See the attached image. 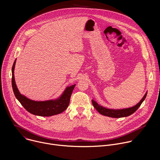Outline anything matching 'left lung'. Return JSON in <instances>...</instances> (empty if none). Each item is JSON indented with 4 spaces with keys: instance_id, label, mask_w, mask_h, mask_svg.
Returning a JSON list of instances; mask_svg holds the SVG:
<instances>
[{
    "instance_id": "1",
    "label": "left lung",
    "mask_w": 160,
    "mask_h": 160,
    "mask_svg": "<svg viewBox=\"0 0 160 160\" xmlns=\"http://www.w3.org/2000/svg\"><path fill=\"white\" fill-rule=\"evenodd\" d=\"M148 92H146L142 99L136 105L127 108H123V109H111V108H105L100 104H99L94 99V98L92 99V102L94 106V107L96 108V109L101 115L104 116H106L108 117L111 118H122V117H126L128 116L131 115L135 111L138 109L141 104L143 102L144 99L146 98Z\"/></svg>"
}]
</instances>
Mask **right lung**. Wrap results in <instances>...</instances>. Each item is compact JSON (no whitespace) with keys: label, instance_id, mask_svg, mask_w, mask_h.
Instances as JSON below:
<instances>
[{"label":"right lung","instance_id":"add662e5","mask_svg":"<svg viewBox=\"0 0 160 160\" xmlns=\"http://www.w3.org/2000/svg\"><path fill=\"white\" fill-rule=\"evenodd\" d=\"M16 61V59L14 61L12 68V87L15 97L26 110L34 115L51 117L61 113L68 107L75 84L71 86H67L63 92L54 99L41 101L30 99L25 96L20 94L16 86L14 75Z\"/></svg>","mask_w":160,"mask_h":160}]
</instances>
